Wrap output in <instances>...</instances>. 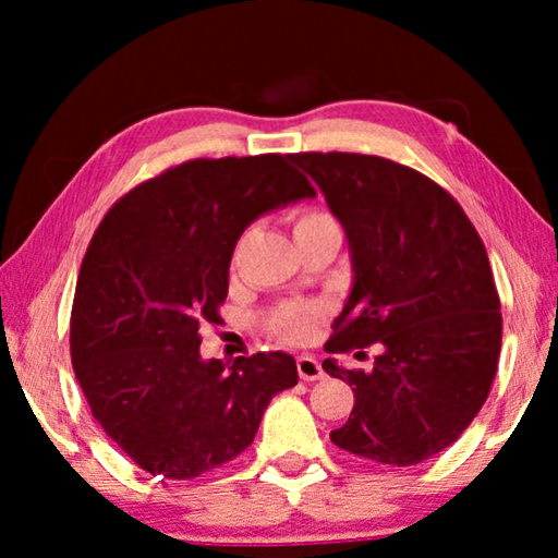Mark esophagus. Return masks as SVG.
Returning <instances> with one entry per match:
<instances>
[{
  "instance_id": "34e87169",
  "label": "esophagus",
  "mask_w": 558,
  "mask_h": 558,
  "mask_svg": "<svg viewBox=\"0 0 558 558\" xmlns=\"http://www.w3.org/2000/svg\"><path fill=\"white\" fill-rule=\"evenodd\" d=\"M298 374H300V379L302 381H317V379H323L325 376V372H323V366H319V362L315 356H298Z\"/></svg>"
}]
</instances>
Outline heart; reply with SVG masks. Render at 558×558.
<instances>
[{"label":"heart","mask_w":558,"mask_h":558,"mask_svg":"<svg viewBox=\"0 0 558 558\" xmlns=\"http://www.w3.org/2000/svg\"><path fill=\"white\" fill-rule=\"evenodd\" d=\"M325 223H335V221L323 211H315V209L298 211L292 216V233H295L298 239V235L315 231ZM315 325H317V310L313 307H280L268 319L270 332L278 339H282V342H292V344L305 342V339L315 332Z\"/></svg>","instance_id":"1"}]
</instances>
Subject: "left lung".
<instances>
[{
	"instance_id": "obj_1",
	"label": "left lung",
	"mask_w": 558,
	"mask_h": 558,
	"mask_svg": "<svg viewBox=\"0 0 558 558\" xmlns=\"http://www.w3.org/2000/svg\"><path fill=\"white\" fill-rule=\"evenodd\" d=\"M344 226L354 288L325 352L376 344L374 369H323L354 386L337 448L409 468L452 446L487 401L502 313L485 243L462 206L415 169L376 155H292ZM364 354V352H356Z\"/></svg>"
}]
</instances>
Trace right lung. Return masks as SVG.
I'll list each match as a JSON object with an SVG mask.
<instances>
[{
    "label": "right lung",
    "mask_w": 558,
    "mask_h": 558,
    "mask_svg": "<svg viewBox=\"0 0 558 558\" xmlns=\"http://www.w3.org/2000/svg\"><path fill=\"white\" fill-rule=\"evenodd\" d=\"M292 155L189 159L110 206L83 256L71 362L93 418L137 468L194 480L256 438L270 399L298 384L295 359L199 356L219 325L245 226L315 196Z\"/></svg>",
    "instance_id": "obj_1"
}]
</instances>
